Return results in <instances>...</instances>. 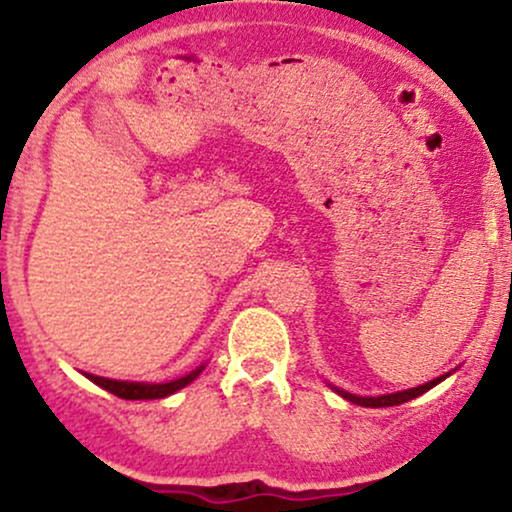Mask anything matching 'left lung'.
<instances>
[{
	"mask_svg": "<svg viewBox=\"0 0 512 512\" xmlns=\"http://www.w3.org/2000/svg\"><path fill=\"white\" fill-rule=\"evenodd\" d=\"M445 378H448V375H440V378L431 380V383H426V385L411 387V390H402V392H392V395H380V397H358V395H351V392L339 390V387H334V392H337V395H342L344 399H349V402L358 404V407H373V409L397 407V404H404V402H409V399L424 395V392L431 390V387H436L440 380H445Z\"/></svg>",
	"mask_w": 512,
	"mask_h": 512,
	"instance_id": "1",
	"label": "left lung"
}]
</instances>
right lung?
Returning <instances> with one entry per match:
<instances>
[{
    "label": "right lung",
    "instance_id": "add662e5",
    "mask_svg": "<svg viewBox=\"0 0 512 512\" xmlns=\"http://www.w3.org/2000/svg\"><path fill=\"white\" fill-rule=\"evenodd\" d=\"M202 370L204 366H199L192 370V373H187L185 378L170 380V383H127V380H110V378H101V375H91V373H88L86 378L91 380V383H96L98 387H103V390L113 392V395H117L120 399H161L190 385Z\"/></svg>",
    "mask_w": 512,
    "mask_h": 512
}]
</instances>
